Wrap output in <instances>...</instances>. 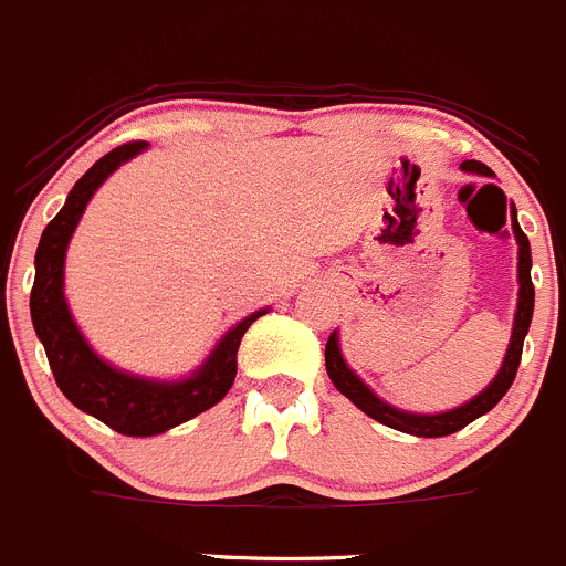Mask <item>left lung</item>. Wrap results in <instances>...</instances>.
Segmentation results:
<instances>
[{"mask_svg": "<svg viewBox=\"0 0 566 566\" xmlns=\"http://www.w3.org/2000/svg\"><path fill=\"white\" fill-rule=\"evenodd\" d=\"M461 170L464 174H475V176H495L484 161L467 159L461 161ZM510 219H513V233L515 242H518V304H515V318H513V336H510V347L507 356L501 361L499 373L490 381L484 390L470 399L467 405L455 407V410L447 412H407L399 410V407L387 405L385 399H378L376 392L356 376V373L347 367L342 356V347H338V333L333 331L331 338H327V347H324V365H327V376L336 385V390L342 396L353 401L361 412H367L370 419L381 421V424L392 427V430L410 432V436H419V439H439V436H450V432H459L461 427H467L470 421H475L479 416L493 410L501 399H504V392L510 390L513 385L515 373H518L521 365V347H524V336L530 331V322H533V307H535V290H533V279H530V268H533V255H530V239L524 235V230L518 228V219H515V205H510Z\"/></svg>", "mask_w": 566, "mask_h": 566, "instance_id": "left-lung-1", "label": "left lung"}]
</instances>
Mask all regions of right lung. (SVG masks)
Here are the masks:
<instances>
[{
  "label": "right lung",
  "mask_w": 566,
  "mask_h": 566,
  "mask_svg": "<svg viewBox=\"0 0 566 566\" xmlns=\"http://www.w3.org/2000/svg\"><path fill=\"white\" fill-rule=\"evenodd\" d=\"M147 142H130L102 156L67 193L65 208L45 228L36 248V279L31 290V318L39 342L45 344L53 378L65 399L78 410L105 421L122 436H159L170 427L190 421L228 396L235 378V353L250 324L268 311H255L230 327L213 347L199 370L179 381H156L116 370L93 353L87 338L76 327L65 298V253L87 201L102 181L139 156Z\"/></svg>",
  "instance_id": "obj_1"
}]
</instances>
